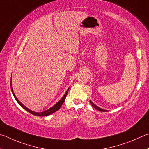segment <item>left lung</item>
Returning a JSON list of instances; mask_svg holds the SVG:
<instances>
[{"instance_id": "8db88e82", "label": "left lung", "mask_w": 149, "mask_h": 149, "mask_svg": "<svg viewBox=\"0 0 149 149\" xmlns=\"http://www.w3.org/2000/svg\"><path fill=\"white\" fill-rule=\"evenodd\" d=\"M90 102L91 105H92L95 109H97V111H101V112H107V111H108L107 110H105V109H101V108H100V107H97V105H95V104L93 103L91 100L90 101Z\"/></svg>"}]
</instances>
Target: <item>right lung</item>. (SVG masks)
Masks as SVG:
<instances>
[{"label": "right lung", "mask_w": 149, "mask_h": 149, "mask_svg": "<svg viewBox=\"0 0 149 149\" xmlns=\"http://www.w3.org/2000/svg\"><path fill=\"white\" fill-rule=\"evenodd\" d=\"M10 86H11V90H12V92L13 93V95H14V98L15 99V100L17 101V102L19 103V105L22 107V108H23L25 109V110L27 111V112H29V113H30L31 114H33V115L35 116H48V115H50V114H52V113H55V112H56L57 111H58L59 109H60V107H61L62 104L63 103V102L65 100V98H66V96L67 95V93H68V91H69V88H68L67 90L66 91V92L65 93L64 95L63 96L62 98L58 102L56 103V104L54 106H52V107L49 108V109H48V110L46 111H44L43 112H40V113H38V112H35V111H33L30 110L29 109H28L27 107H26L23 105V104H22V103L20 102V101L17 100V98L16 97V96L15 95V93L14 92V90H13V88H12V78H11V80H10Z\"/></svg>", "instance_id": "1"}]
</instances>
